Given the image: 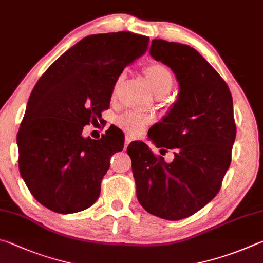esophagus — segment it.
<instances>
[{
    "label": "esophagus",
    "instance_id": "1",
    "mask_svg": "<svg viewBox=\"0 0 263 263\" xmlns=\"http://www.w3.org/2000/svg\"><path fill=\"white\" fill-rule=\"evenodd\" d=\"M133 141V139H132V137H129V136H126V139H124V149H126L127 148V146H128V144L129 143H130V142Z\"/></svg>",
    "mask_w": 263,
    "mask_h": 263
}]
</instances>
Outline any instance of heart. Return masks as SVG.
Listing matches in <instances>:
<instances>
[{
  "label": "heart",
  "mask_w": 263,
  "mask_h": 263,
  "mask_svg": "<svg viewBox=\"0 0 263 263\" xmlns=\"http://www.w3.org/2000/svg\"><path fill=\"white\" fill-rule=\"evenodd\" d=\"M144 75L149 82L151 89L157 96H165L168 93L173 87V75L167 67L162 63H151L144 68ZM124 73H121L118 77L115 83V89H117L119 83L122 81ZM154 118L149 114L140 113V112H126L120 115L117 119V123L120 128L130 136L141 135L145 127L153 122Z\"/></svg>",
  "instance_id": "b5f03b06"
}]
</instances>
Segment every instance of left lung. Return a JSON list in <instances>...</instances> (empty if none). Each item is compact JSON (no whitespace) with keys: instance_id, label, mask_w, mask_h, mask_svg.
<instances>
[{"instance_id":"8db88e82","label":"left lung","mask_w":263,"mask_h":263,"mask_svg":"<svg viewBox=\"0 0 263 263\" xmlns=\"http://www.w3.org/2000/svg\"><path fill=\"white\" fill-rule=\"evenodd\" d=\"M150 54L171 68L179 83L177 101L154 128L162 140L153 139L157 148L174 150V159L166 163L143 142L130 143L127 153L141 205L157 217L179 220L220 190L236 139L233 101L225 81L191 46L154 39Z\"/></svg>"}]
</instances>
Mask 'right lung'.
<instances>
[{
  "mask_svg": "<svg viewBox=\"0 0 263 263\" xmlns=\"http://www.w3.org/2000/svg\"><path fill=\"white\" fill-rule=\"evenodd\" d=\"M148 44V36L126 31L87 35L36 82L17 134L18 166L46 208L73 214L99 197L109 159L124 140L110 128L99 140L83 137V127L109 107L118 77Z\"/></svg>",
  "mask_w": 263,
  "mask_h": 263,
  "instance_id": "1",
  "label": "right lung"
}]
</instances>
